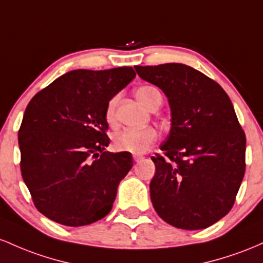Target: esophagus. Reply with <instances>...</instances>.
Listing matches in <instances>:
<instances>
[{"mask_svg": "<svg viewBox=\"0 0 263 263\" xmlns=\"http://www.w3.org/2000/svg\"><path fill=\"white\" fill-rule=\"evenodd\" d=\"M144 156L143 155H138V154H135V155H133V160L135 161V163H138V161H140L141 159H143Z\"/></svg>", "mask_w": 263, "mask_h": 263, "instance_id": "34e87169", "label": "esophagus"}]
</instances>
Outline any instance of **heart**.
I'll return each instance as SVG.
<instances>
[{
	"label": "heart",
	"instance_id": "b5f03b06",
	"mask_svg": "<svg viewBox=\"0 0 263 263\" xmlns=\"http://www.w3.org/2000/svg\"><path fill=\"white\" fill-rule=\"evenodd\" d=\"M135 97L147 109H152L163 102L160 90L155 85H141L135 90ZM117 97H113L105 107V119L108 123H113L116 119ZM158 140V132L154 128L125 129L117 133L113 138V147L118 152H128L132 154H143Z\"/></svg>",
	"mask_w": 263,
	"mask_h": 263
}]
</instances>
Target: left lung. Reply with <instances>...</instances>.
<instances>
[{"mask_svg": "<svg viewBox=\"0 0 263 263\" xmlns=\"http://www.w3.org/2000/svg\"><path fill=\"white\" fill-rule=\"evenodd\" d=\"M134 68L163 90L171 109L163 154L152 156L153 206L174 227L206 229L231 210L246 169V137L234 105L219 83L185 64Z\"/></svg>", "mask_w": 263, "mask_h": 263, "instance_id": "8db88e82", "label": "left lung"}]
</instances>
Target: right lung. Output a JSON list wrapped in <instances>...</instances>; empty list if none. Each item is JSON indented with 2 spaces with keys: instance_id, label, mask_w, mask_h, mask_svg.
<instances>
[{
  "instance_id": "add662e5",
  "label": "right lung",
  "mask_w": 263,
  "mask_h": 263,
  "mask_svg": "<svg viewBox=\"0 0 263 263\" xmlns=\"http://www.w3.org/2000/svg\"><path fill=\"white\" fill-rule=\"evenodd\" d=\"M135 78L132 67L77 69L38 92L18 130L21 173L37 210L61 225H89L111 210L133 166L109 145L105 107Z\"/></svg>"
}]
</instances>
